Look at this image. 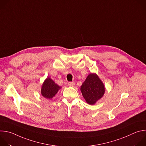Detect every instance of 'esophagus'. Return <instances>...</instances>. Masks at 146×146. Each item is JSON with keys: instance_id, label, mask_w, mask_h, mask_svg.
<instances>
[{"instance_id": "obj_1", "label": "esophagus", "mask_w": 146, "mask_h": 146, "mask_svg": "<svg viewBox=\"0 0 146 146\" xmlns=\"http://www.w3.org/2000/svg\"><path fill=\"white\" fill-rule=\"evenodd\" d=\"M74 85H75L74 82H69L68 83V86H69V87H74Z\"/></svg>"}]
</instances>
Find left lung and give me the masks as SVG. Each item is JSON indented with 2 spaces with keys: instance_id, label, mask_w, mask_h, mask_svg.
I'll list each match as a JSON object with an SVG mask.
<instances>
[{
  "instance_id": "8db88e82",
  "label": "left lung",
  "mask_w": 146,
  "mask_h": 146,
  "mask_svg": "<svg viewBox=\"0 0 146 146\" xmlns=\"http://www.w3.org/2000/svg\"><path fill=\"white\" fill-rule=\"evenodd\" d=\"M82 96L89 105H94L105 94V87L95 73L89 74L80 87Z\"/></svg>"
}]
</instances>
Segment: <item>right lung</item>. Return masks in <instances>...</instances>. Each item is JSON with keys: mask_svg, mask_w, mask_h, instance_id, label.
Instances as JSON below:
<instances>
[{"mask_svg": "<svg viewBox=\"0 0 146 146\" xmlns=\"http://www.w3.org/2000/svg\"><path fill=\"white\" fill-rule=\"evenodd\" d=\"M61 88L50 77H47L41 86V94L46 99H51Z\"/></svg>", "mask_w": 146, "mask_h": 146, "instance_id": "1", "label": "right lung"}]
</instances>
